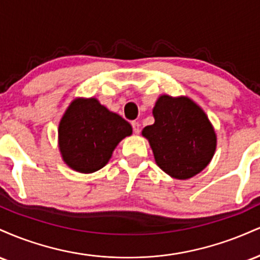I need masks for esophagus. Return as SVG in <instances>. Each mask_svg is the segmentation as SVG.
I'll use <instances>...</instances> for the list:
<instances>
[{
    "label": "esophagus",
    "mask_w": 260,
    "mask_h": 260,
    "mask_svg": "<svg viewBox=\"0 0 260 260\" xmlns=\"http://www.w3.org/2000/svg\"><path fill=\"white\" fill-rule=\"evenodd\" d=\"M132 128H133V132L136 133V134H139V132H140V124H139V122H137V121H133L132 123Z\"/></svg>",
    "instance_id": "esophagus-1"
}]
</instances>
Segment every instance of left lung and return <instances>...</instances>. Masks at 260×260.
<instances>
[{
	"label": "left lung",
	"instance_id": "obj_1",
	"mask_svg": "<svg viewBox=\"0 0 260 260\" xmlns=\"http://www.w3.org/2000/svg\"><path fill=\"white\" fill-rule=\"evenodd\" d=\"M154 124L143 129L157 166L171 177L187 180L207 168L216 148V136L207 115L188 98L160 96L153 110Z\"/></svg>",
	"mask_w": 260,
	"mask_h": 260
}]
</instances>
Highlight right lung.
<instances>
[{"instance_id":"1","label":"right lung","mask_w":260,"mask_h":260,"mask_svg":"<svg viewBox=\"0 0 260 260\" xmlns=\"http://www.w3.org/2000/svg\"><path fill=\"white\" fill-rule=\"evenodd\" d=\"M131 134V124L96 99H77L59 123V149L70 168L91 174L106 165L116 145Z\"/></svg>"}]
</instances>
